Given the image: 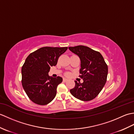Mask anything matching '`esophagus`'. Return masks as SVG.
Listing matches in <instances>:
<instances>
[{"label": "esophagus", "instance_id": "1", "mask_svg": "<svg viewBox=\"0 0 134 134\" xmlns=\"http://www.w3.org/2000/svg\"><path fill=\"white\" fill-rule=\"evenodd\" d=\"M63 82H66L68 81V79H66V78H63Z\"/></svg>", "mask_w": 134, "mask_h": 134}]
</instances>
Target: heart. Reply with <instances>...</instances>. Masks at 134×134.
Here are the masks:
<instances>
[{
    "mask_svg": "<svg viewBox=\"0 0 134 134\" xmlns=\"http://www.w3.org/2000/svg\"><path fill=\"white\" fill-rule=\"evenodd\" d=\"M65 75H66V76H69L70 75V73L69 72H66V73H65Z\"/></svg>",
    "mask_w": 134,
    "mask_h": 134,
    "instance_id": "b5f03b06",
    "label": "heart"
}]
</instances>
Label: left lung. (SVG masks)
Instances as JSON below:
<instances>
[{"instance_id": "obj_1", "label": "left lung", "mask_w": 134, "mask_h": 134, "mask_svg": "<svg viewBox=\"0 0 134 134\" xmlns=\"http://www.w3.org/2000/svg\"><path fill=\"white\" fill-rule=\"evenodd\" d=\"M69 49L81 59V75L79 76L83 80L82 83L75 81V87L70 90V93L80 100H92L98 95L106 83L108 65L100 53L89 47L78 45L69 47Z\"/></svg>"}]
</instances>
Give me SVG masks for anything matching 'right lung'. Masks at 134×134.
Wrapping results in <instances>:
<instances>
[{
    "label": "right lung",
    "instance_id": "add662e5",
    "mask_svg": "<svg viewBox=\"0 0 134 134\" xmlns=\"http://www.w3.org/2000/svg\"><path fill=\"white\" fill-rule=\"evenodd\" d=\"M67 47H42L31 53L22 67V85L28 97L34 103L45 105L56 95L62 78L48 75L51 67L57 64L60 56Z\"/></svg>",
    "mask_w": 134,
    "mask_h": 134
}]
</instances>
